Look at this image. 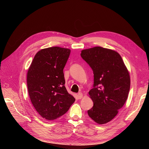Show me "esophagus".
I'll list each match as a JSON object with an SVG mask.
<instances>
[{
    "label": "esophagus",
    "instance_id": "34e87169",
    "mask_svg": "<svg viewBox=\"0 0 149 149\" xmlns=\"http://www.w3.org/2000/svg\"><path fill=\"white\" fill-rule=\"evenodd\" d=\"M77 97H78V98H79V99H81V98H83V93H82L81 92H79V93H78V94H77Z\"/></svg>",
    "mask_w": 149,
    "mask_h": 149
}]
</instances>
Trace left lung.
<instances>
[{
	"instance_id": "left-lung-1",
	"label": "left lung",
	"mask_w": 149,
	"mask_h": 149,
	"mask_svg": "<svg viewBox=\"0 0 149 149\" xmlns=\"http://www.w3.org/2000/svg\"><path fill=\"white\" fill-rule=\"evenodd\" d=\"M81 56L93 72V88L89 92L93 106L88 115L99 124H106L114 118L127 99L129 72L113 50L96 46L82 50Z\"/></svg>"
}]
</instances>
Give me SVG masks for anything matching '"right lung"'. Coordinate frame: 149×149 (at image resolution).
Wrapping results in <instances>:
<instances>
[{"label":"right lung","instance_id":"1","mask_svg":"<svg viewBox=\"0 0 149 149\" xmlns=\"http://www.w3.org/2000/svg\"><path fill=\"white\" fill-rule=\"evenodd\" d=\"M70 50L54 46L39 51L27 73L29 95L36 111L43 118L56 120L75 101L65 88L63 69Z\"/></svg>","mask_w":149,"mask_h":149}]
</instances>
